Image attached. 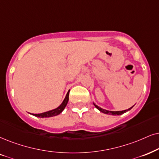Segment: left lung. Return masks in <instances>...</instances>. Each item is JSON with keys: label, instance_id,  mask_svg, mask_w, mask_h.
<instances>
[{"label": "left lung", "instance_id": "1", "mask_svg": "<svg viewBox=\"0 0 159 159\" xmlns=\"http://www.w3.org/2000/svg\"><path fill=\"white\" fill-rule=\"evenodd\" d=\"M94 105L95 106V107L97 108L99 110V111H100L101 112H103V113H104V114H110V115H121V114L125 113V112H127L128 111H129V110H130L132 108L134 107V106H132V107H130V108H128V109H127V110H124V111H107V110L103 109V108H101L100 107H99V106H96L94 103Z\"/></svg>", "mask_w": 159, "mask_h": 159}]
</instances>
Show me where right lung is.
<instances>
[{"label":"right lung","mask_w":159,"mask_h":159,"mask_svg":"<svg viewBox=\"0 0 159 159\" xmlns=\"http://www.w3.org/2000/svg\"><path fill=\"white\" fill-rule=\"evenodd\" d=\"M69 92H70V90L68 91L67 95H66L65 100H64V101L62 102V103L58 108H56L53 110H51V111L44 112V113H42V114H33L34 116H37V117L43 118V117H51V116H56L58 115V114H59L60 113H61L62 111L65 109L66 106H67L68 100H69Z\"/></svg>","instance_id":"add662e5"}]
</instances>
